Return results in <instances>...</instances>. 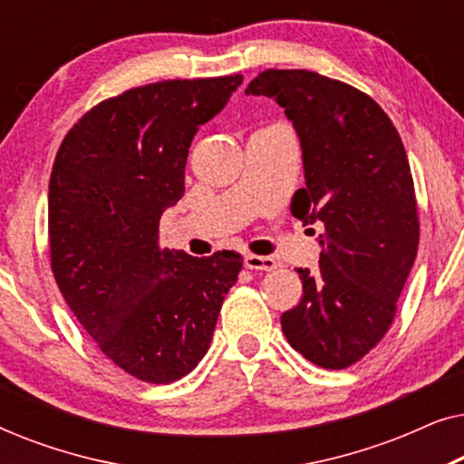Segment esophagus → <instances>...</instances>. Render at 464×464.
Instances as JSON below:
<instances>
[{"instance_id":"esophagus-1","label":"esophagus","mask_w":464,"mask_h":464,"mask_svg":"<svg viewBox=\"0 0 464 464\" xmlns=\"http://www.w3.org/2000/svg\"><path fill=\"white\" fill-rule=\"evenodd\" d=\"M243 264H245V268H249V270H275L276 268V259H272L268 256H245Z\"/></svg>"}]
</instances>
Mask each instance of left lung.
Masks as SVG:
<instances>
[{
	"mask_svg": "<svg viewBox=\"0 0 464 464\" xmlns=\"http://www.w3.org/2000/svg\"><path fill=\"white\" fill-rule=\"evenodd\" d=\"M245 92L275 99L291 120L306 179L291 213L325 226L319 270L297 268L304 295L283 313V334L314 365L344 370L389 332L416 259L420 227L401 137L372 97L306 69H268Z\"/></svg>",
	"mask_w": 464,
	"mask_h": 464,
	"instance_id": "obj_1",
	"label": "left lung"
}]
</instances>
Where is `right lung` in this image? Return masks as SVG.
I'll list each match as a JSON object with an SVG mask.
<instances>
[{"label":"right lung","instance_id":"1","mask_svg":"<svg viewBox=\"0 0 464 464\" xmlns=\"http://www.w3.org/2000/svg\"><path fill=\"white\" fill-rule=\"evenodd\" d=\"M240 84L243 75H226L132 88L84 113L56 151V285L105 357L143 382H173L198 365L243 268L234 251L158 246L162 213L186 192L189 143Z\"/></svg>","mask_w":464,"mask_h":464}]
</instances>
